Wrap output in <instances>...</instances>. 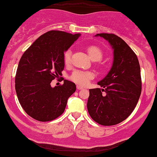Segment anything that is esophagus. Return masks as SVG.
Here are the masks:
<instances>
[{
	"label": "esophagus",
	"instance_id": "esophagus-1",
	"mask_svg": "<svg viewBox=\"0 0 157 157\" xmlns=\"http://www.w3.org/2000/svg\"><path fill=\"white\" fill-rule=\"evenodd\" d=\"M76 87H77V89H78V90H82V89H84V87H82V86H81V85H77Z\"/></svg>",
	"mask_w": 157,
	"mask_h": 157
}]
</instances>
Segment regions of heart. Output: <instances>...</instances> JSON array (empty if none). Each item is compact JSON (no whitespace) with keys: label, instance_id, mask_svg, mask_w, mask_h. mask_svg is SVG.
<instances>
[{"label":"heart","instance_id":"b5f03b06","mask_svg":"<svg viewBox=\"0 0 157 157\" xmlns=\"http://www.w3.org/2000/svg\"><path fill=\"white\" fill-rule=\"evenodd\" d=\"M87 52L88 53L89 57L94 61L100 60L102 58V55H103L102 49L99 46L95 45H92L87 47ZM71 55L72 52L70 49L67 50L63 54V61H64L66 65L70 64V62H71ZM93 77H94V75L90 72L75 70L70 75V79L72 82L78 84L79 85L85 86L88 83L90 79L93 78Z\"/></svg>","mask_w":157,"mask_h":157}]
</instances>
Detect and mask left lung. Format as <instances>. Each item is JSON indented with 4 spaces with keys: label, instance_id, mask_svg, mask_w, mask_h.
Wrapping results in <instances>:
<instances>
[{
    "label": "left lung",
    "instance_id": "8db88e82",
    "mask_svg": "<svg viewBox=\"0 0 157 157\" xmlns=\"http://www.w3.org/2000/svg\"><path fill=\"white\" fill-rule=\"evenodd\" d=\"M114 49V61L108 75L98 82L103 89H90L87 111L91 118L103 126L116 125L127 118L141 95V78L137 56L118 36L98 33ZM105 92V94H102Z\"/></svg>",
    "mask_w": 157,
    "mask_h": 157
}]
</instances>
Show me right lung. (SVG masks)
<instances>
[{
    "label": "right lung",
    "instance_id": "obj_1",
    "mask_svg": "<svg viewBox=\"0 0 157 157\" xmlns=\"http://www.w3.org/2000/svg\"><path fill=\"white\" fill-rule=\"evenodd\" d=\"M79 36L49 31L36 40L20 59L15 78L16 94L22 109L33 119L51 121L64 112L75 85L64 80L63 85L52 87L51 82L62 75L64 52Z\"/></svg>",
    "mask_w": 157,
    "mask_h": 157
}]
</instances>
